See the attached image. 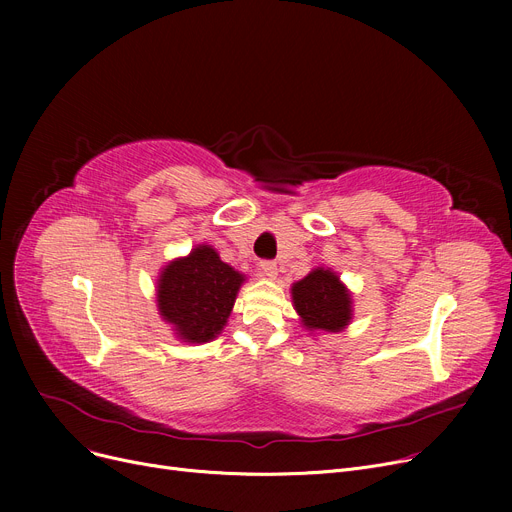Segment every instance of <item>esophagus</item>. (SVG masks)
I'll list each match as a JSON object with an SVG mask.
<instances>
[{
  "label": "esophagus",
  "mask_w": 512,
  "mask_h": 512,
  "mask_svg": "<svg viewBox=\"0 0 512 512\" xmlns=\"http://www.w3.org/2000/svg\"><path fill=\"white\" fill-rule=\"evenodd\" d=\"M259 267H261V272H263L267 278H276V276H278V263H276V261L263 259V261L259 263Z\"/></svg>",
  "instance_id": "obj_1"
}]
</instances>
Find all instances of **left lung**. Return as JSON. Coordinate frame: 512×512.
<instances>
[{
  "mask_svg": "<svg viewBox=\"0 0 512 512\" xmlns=\"http://www.w3.org/2000/svg\"><path fill=\"white\" fill-rule=\"evenodd\" d=\"M294 309L309 330H342L351 319V294L330 270H313L292 286Z\"/></svg>",
  "mask_w": 512,
  "mask_h": 512,
  "instance_id": "obj_1",
  "label": "left lung"
}]
</instances>
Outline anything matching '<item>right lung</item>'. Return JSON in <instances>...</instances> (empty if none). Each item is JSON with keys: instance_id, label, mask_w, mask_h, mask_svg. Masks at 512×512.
<instances>
[{"instance_id": "add662e5", "label": "right lung", "mask_w": 512, "mask_h": 512, "mask_svg": "<svg viewBox=\"0 0 512 512\" xmlns=\"http://www.w3.org/2000/svg\"><path fill=\"white\" fill-rule=\"evenodd\" d=\"M242 280L211 247H197L161 274L159 313L184 342H207L226 326Z\"/></svg>"}]
</instances>
